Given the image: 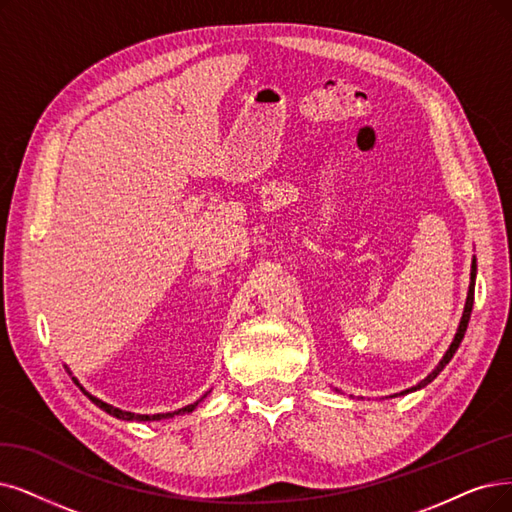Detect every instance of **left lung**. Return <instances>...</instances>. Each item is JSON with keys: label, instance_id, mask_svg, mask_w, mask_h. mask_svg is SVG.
<instances>
[{"label": "left lung", "instance_id": "8db88e82", "mask_svg": "<svg viewBox=\"0 0 512 512\" xmlns=\"http://www.w3.org/2000/svg\"><path fill=\"white\" fill-rule=\"evenodd\" d=\"M475 279H477V258L473 256V264H470V285H468V294H466V304H464V313H462V319H460V325H458V330H456V336H454V340H452V344H449V349L445 351V355L441 357V361L435 365V370L428 374L424 380H420L416 386H412V388H405V391H401V393H397V395H393V397H401V395H407V393H414V391H420V388H424L426 384H431L441 372H443V367L452 361V357L456 355V351H458V346H460V342H462V338H464V334H466V327H468V321H470V313H473V302H475Z\"/></svg>", "mask_w": 512, "mask_h": 512}]
</instances>
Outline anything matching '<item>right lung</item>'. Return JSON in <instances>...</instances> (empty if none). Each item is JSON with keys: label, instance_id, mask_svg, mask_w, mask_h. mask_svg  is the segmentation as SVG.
I'll return each instance as SVG.
<instances>
[{"label": "right lung", "instance_id": "1", "mask_svg": "<svg viewBox=\"0 0 512 512\" xmlns=\"http://www.w3.org/2000/svg\"><path fill=\"white\" fill-rule=\"evenodd\" d=\"M67 367V365H65ZM67 372L71 374V370L67 367ZM73 382L81 388V391H84V395H88L90 397V401L92 403H96L100 410H105L107 414H111V416H115V418H119V420H136V422H151V420H168V418H174V416H178V414H191L195 407L208 397V393L203 395L199 401H195V403H191V405H185V407H180V410H176V412H166V414H134V412H126V410H119V407H113V405H109V403H105L102 399H98V397H94V395H90L84 386L79 384V380L73 376Z\"/></svg>", "mask_w": 512, "mask_h": 512}]
</instances>
